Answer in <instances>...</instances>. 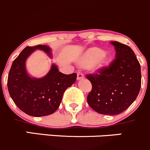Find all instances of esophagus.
Returning <instances> with one entry per match:
<instances>
[{"instance_id": "obj_1", "label": "esophagus", "mask_w": 150, "mask_h": 150, "mask_svg": "<svg viewBox=\"0 0 150 150\" xmlns=\"http://www.w3.org/2000/svg\"><path fill=\"white\" fill-rule=\"evenodd\" d=\"M83 78H84V75L83 74V72H81V71H78V72H77V79L81 80Z\"/></svg>"}]
</instances>
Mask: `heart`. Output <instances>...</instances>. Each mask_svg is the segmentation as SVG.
<instances>
[{
	"instance_id": "1",
	"label": "heart",
	"mask_w": 150,
	"mask_h": 150,
	"mask_svg": "<svg viewBox=\"0 0 150 150\" xmlns=\"http://www.w3.org/2000/svg\"><path fill=\"white\" fill-rule=\"evenodd\" d=\"M103 51L99 48H91L83 56L82 63L86 65H90L99 60V62L102 64H108L110 62V57L103 55Z\"/></svg>"
}]
</instances>
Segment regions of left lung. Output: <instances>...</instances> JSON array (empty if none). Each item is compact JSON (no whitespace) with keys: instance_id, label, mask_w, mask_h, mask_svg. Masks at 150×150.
Masks as SVG:
<instances>
[{"instance_id":"obj_1","label":"left lung","mask_w":150,"mask_h":150,"mask_svg":"<svg viewBox=\"0 0 150 150\" xmlns=\"http://www.w3.org/2000/svg\"><path fill=\"white\" fill-rule=\"evenodd\" d=\"M110 43L115 49V59L108 66L86 75L92 85L87 102L98 113L115 115L125 111L137 99L142 75L134 51L117 41Z\"/></svg>"}]
</instances>
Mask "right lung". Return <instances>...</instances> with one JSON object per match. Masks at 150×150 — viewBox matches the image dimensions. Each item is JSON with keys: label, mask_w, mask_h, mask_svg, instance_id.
Segmentation results:
<instances>
[{"label": "right lung", "mask_w": 150, "mask_h": 150, "mask_svg": "<svg viewBox=\"0 0 150 150\" xmlns=\"http://www.w3.org/2000/svg\"><path fill=\"white\" fill-rule=\"evenodd\" d=\"M35 49L43 50L51 56L48 46H27L13 60L7 86L12 100L22 112L34 117H42L52 114L59 108L63 93L75 82L77 74H63L53 64L43 78H30L25 69V61Z\"/></svg>", "instance_id": "1"}]
</instances>
